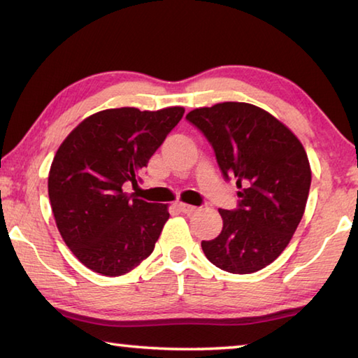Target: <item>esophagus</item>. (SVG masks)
I'll return each mask as SVG.
<instances>
[{
  "label": "esophagus",
  "instance_id": "1",
  "mask_svg": "<svg viewBox=\"0 0 358 358\" xmlns=\"http://www.w3.org/2000/svg\"><path fill=\"white\" fill-rule=\"evenodd\" d=\"M178 207H180V210H181V211H183L185 215H192V213H196V211L199 210L197 207H194V205L183 203V202H180V203H178Z\"/></svg>",
  "mask_w": 358,
  "mask_h": 358
}]
</instances>
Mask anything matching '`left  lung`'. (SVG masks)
<instances>
[{
  "label": "left lung",
  "instance_id": "1",
  "mask_svg": "<svg viewBox=\"0 0 358 358\" xmlns=\"http://www.w3.org/2000/svg\"><path fill=\"white\" fill-rule=\"evenodd\" d=\"M187 121L203 132L226 178H237V210H220L222 230L202 241L205 256L235 275L265 268L286 250L305 213L311 167L301 142L257 106L221 102L194 108Z\"/></svg>",
  "mask_w": 358,
  "mask_h": 358
}]
</instances>
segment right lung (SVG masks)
Wrapping results in <instances>:
<instances>
[{
    "label": "right lung",
    "mask_w": 358,
    "mask_h": 358,
    "mask_svg": "<svg viewBox=\"0 0 358 358\" xmlns=\"http://www.w3.org/2000/svg\"><path fill=\"white\" fill-rule=\"evenodd\" d=\"M183 107L107 108L85 118L59 145L48 172V199L64 243L90 270L120 276L147 259L169 220L124 185L178 124Z\"/></svg>",
    "instance_id": "1"
}]
</instances>
